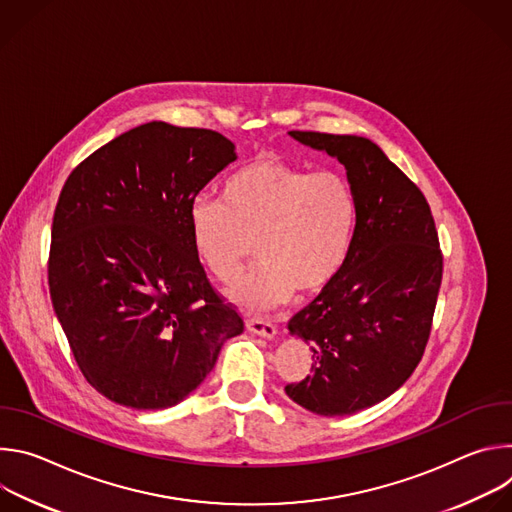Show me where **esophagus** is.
I'll return each mask as SVG.
<instances>
[{
	"label": "esophagus",
	"mask_w": 512,
	"mask_h": 512,
	"mask_svg": "<svg viewBox=\"0 0 512 512\" xmlns=\"http://www.w3.org/2000/svg\"><path fill=\"white\" fill-rule=\"evenodd\" d=\"M247 328L253 332V334H259L263 338H273L277 334L275 330V324L267 322V320H261V318H251L247 320Z\"/></svg>",
	"instance_id": "34e87169"
}]
</instances>
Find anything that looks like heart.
Masks as SVG:
<instances>
[{"mask_svg": "<svg viewBox=\"0 0 512 512\" xmlns=\"http://www.w3.org/2000/svg\"><path fill=\"white\" fill-rule=\"evenodd\" d=\"M194 251L212 277L231 283L251 255L259 263L229 296L245 310H269L330 285L348 261L356 198L344 174L259 156L229 176L221 200L190 206Z\"/></svg>", "mask_w": 512, "mask_h": 512, "instance_id": "1", "label": "heart"}]
</instances>
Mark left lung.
Here are the masks:
<instances>
[{
	"label": "left lung",
	"instance_id": "1",
	"mask_svg": "<svg viewBox=\"0 0 512 512\" xmlns=\"http://www.w3.org/2000/svg\"><path fill=\"white\" fill-rule=\"evenodd\" d=\"M344 168L356 198L354 243L338 277L289 320L312 348V375L285 385L304 409L352 415L393 395L425 352L444 255L431 208L367 137L289 131Z\"/></svg>",
	"mask_w": 512,
	"mask_h": 512
}]
</instances>
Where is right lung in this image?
<instances>
[{
	"instance_id": "1",
	"label": "right lung",
	"mask_w": 512,
	"mask_h": 512,
	"mask_svg": "<svg viewBox=\"0 0 512 512\" xmlns=\"http://www.w3.org/2000/svg\"><path fill=\"white\" fill-rule=\"evenodd\" d=\"M225 135L150 121L85 158L56 202L48 287L87 383L133 409H166L243 332L194 251L190 206L237 156Z\"/></svg>"
}]
</instances>
